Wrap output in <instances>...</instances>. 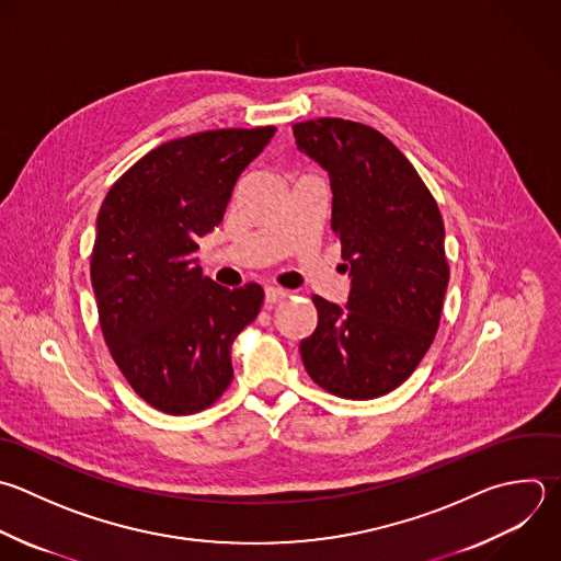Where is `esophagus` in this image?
<instances>
[{"instance_id": "1", "label": "esophagus", "mask_w": 561, "mask_h": 561, "mask_svg": "<svg viewBox=\"0 0 561 561\" xmlns=\"http://www.w3.org/2000/svg\"><path fill=\"white\" fill-rule=\"evenodd\" d=\"M285 298H287V291L280 289V287H267L265 289V302L267 305H276V302H280Z\"/></svg>"}]
</instances>
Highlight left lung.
<instances>
[{"instance_id":"1","label":"left lung","mask_w":561,"mask_h":561,"mask_svg":"<svg viewBox=\"0 0 561 561\" xmlns=\"http://www.w3.org/2000/svg\"><path fill=\"white\" fill-rule=\"evenodd\" d=\"M296 145L331 180V228L351 267L346 307L313 296L316 331L300 342L309 377L342 399L401 386L434 342L449 280L440 210L377 129L342 118L296 123Z\"/></svg>"}]
</instances>
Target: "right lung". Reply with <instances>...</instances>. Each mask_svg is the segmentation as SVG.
Returning a JSON list of instances; mask_svg holds the SVG:
<instances>
[{
  "label": "right lung",
  "mask_w": 561,
  "mask_h": 561,
  "mask_svg": "<svg viewBox=\"0 0 561 561\" xmlns=\"http://www.w3.org/2000/svg\"><path fill=\"white\" fill-rule=\"evenodd\" d=\"M274 131L215 129L164 142L101 206L90 272L103 337L156 410L199 412L232 381V342L265 294L256 283L228 289L204 276L197 239L221 224L239 175Z\"/></svg>",
  "instance_id": "1"
}]
</instances>
